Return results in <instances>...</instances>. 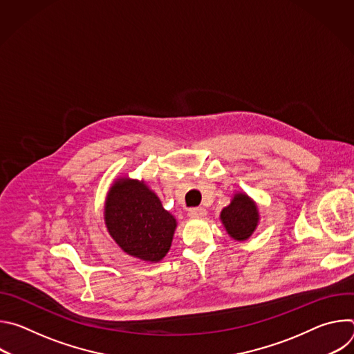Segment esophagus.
<instances>
[{"instance_id":"1","label":"esophagus","mask_w":354,"mask_h":354,"mask_svg":"<svg viewBox=\"0 0 354 354\" xmlns=\"http://www.w3.org/2000/svg\"><path fill=\"white\" fill-rule=\"evenodd\" d=\"M206 214H207V212H206V209H203V207H192V209L189 210V217H192V218L205 217Z\"/></svg>"}]
</instances>
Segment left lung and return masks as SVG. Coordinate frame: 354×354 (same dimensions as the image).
I'll return each instance as SVG.
<instances>
[{"label":"left lung","instance_id":"obj_1","mask_svg":"<svg viewBox=\"0 0 354 354\" xmlns=\"http://www.w3.org/2000/svg\"><path fill=\"white\" fill-rule=\"evenodd\" d=\"M221 223L228 235L235 241H246L258 227V206L245 193H236L231 203L223 209L220 214Z\"/></svg>","mask_w":354,"mask_h":354}]
</instances>
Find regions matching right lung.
<instances>
[{
  "label": "right lung",
  "instance_id": "obj_1",
  "mask_svg": "<svg viewBox=\"0 0 354 354\" xmlns=\"http://www.w3.org/2000/svg\"><path fill=\"white\" fill-rule=\"evenodd\" d=\"M105 224L127 255L147 262H160L168 254L176 228L160 197L142 180L130 178L118 179L109 189Z\"/></svg>",
  "mask_w": 354,
  "mask_h": 354
}]
</instances>
